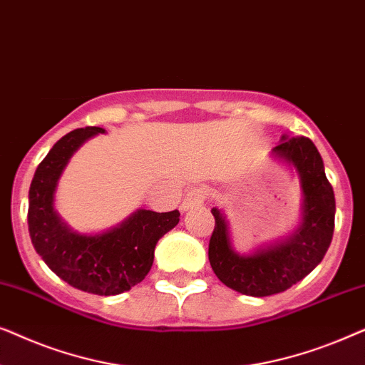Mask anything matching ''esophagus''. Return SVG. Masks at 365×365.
Listing matches in <instances>:
<instances>
[{
    "instance_id": "obj_1",
    "label": "esophagus",
    "mask_w": 365,
    "mask_h": 365,
    "mask_svg": "<svg viewBox=\"0 0 365 365\" xmlns=\"http://www.w3.org/2000/svg\"><path fill=\"white\" fill-rule=\"evenodd\" d=\"M207 197V189L206 187H192L191 191L186 192L182 201V209H191L194 206H199V204L204 202V199Z\"/></svg>"
}]
</instances>
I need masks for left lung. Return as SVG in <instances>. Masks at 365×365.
<instances>
[{
    "label": "left lung",
    "instance_id": "obj_1",
    "mask_svg": "<svg viewBox=\"0 0 365 365\" xmlns=\"http://www.w3.org/2000/svg\"><path fill=\"white\" fill-rule=\"evenodd\" d=\"M272 153L291 163L301 176L304 221L291 239L251 256H239L229 242L222 214L216 207L211 211L216 224L209 239V262L219 281L244 296L287 291L322 261L334 234L336 199L314 143L306 136L282 138Z\"/></svg>",
    "mask_w": 365,
    "mask_h": 365
}]
</instances>
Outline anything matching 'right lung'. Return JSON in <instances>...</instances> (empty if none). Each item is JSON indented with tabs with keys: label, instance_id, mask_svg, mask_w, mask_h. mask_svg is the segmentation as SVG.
<instances>
[{
	"label": "right lung",
	"instance_id": "1",
	"mask_svg": "<svg viewBox=\"0 0 365 365\" xmlns=\"http://www.w3.org/2000/svg\"><path fill=\"white\" fill-rule=\"evenodd\" d=\"M103 128L88 126L68 133L39 163L29 186L28 227L36 252L69 286L98 296L129 291L148 276L154 247L179 222V211L139 209L121 226L96 236L73 232L54 211V189L73 153Z\"/></svg>",
	"mask_w": 365,
	"mask_h": 365
}]
</instances>
